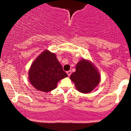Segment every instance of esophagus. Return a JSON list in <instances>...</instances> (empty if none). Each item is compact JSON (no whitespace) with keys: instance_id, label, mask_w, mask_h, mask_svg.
<instances>
[{"instance_id":"obj_1","label":"esophagus","mask_w":131,"mask_h":131,"mask_svg":"<svg viewBox=\"0 0 131 131\" xmlns=\"http://www.w3.org/2000/svg\"><path fill=\"white\" fill-rule=\"evenodd\" d=\"M67 74H68V75H69V76H70V75H71V71H67Z\"/></svg>"}]
</instances>
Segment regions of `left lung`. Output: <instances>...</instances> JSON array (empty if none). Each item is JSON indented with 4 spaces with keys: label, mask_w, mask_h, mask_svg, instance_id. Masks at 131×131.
I'll return each instance as SVG.
<instances>
[{
    "label": "left lung",
    "mask_w": 131,
    "mask_h": 131,
    "mask_svg": "<svg viewBox=\"0 0 131 131\" xmlns=\"http://www.w3.org/2000/svg\"><path fill=\"white\" fill-rule=\"evenodd\" d=\"M101 76L94 64L90 60L83 59L77 62L75 71L70 75V80L75 88L83 93H88L99 84Z\"/></svg>",
    "instance_id": "1"
}]
</instances>
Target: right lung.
I'll list each match as a JSON object with an SVG mask.
<instances>
[{
  "instance_id": "obj_1",
  "label": "right lung",
  "mask_w": 131,
  "mask_h": 131,
  "mask_svg": "<svg viewBox=\"0 0 131 131\" xmlns=\"http://www.w3.org/2000/svg\"><path fill=\"white\" fill-rule=\"evenodd\" d=\"M67 76L56 54L48 50L37 57L28 71V78L32 86L37 90L45 93L56 89L58 81Z\"/></svg>"
}]
</instances>
